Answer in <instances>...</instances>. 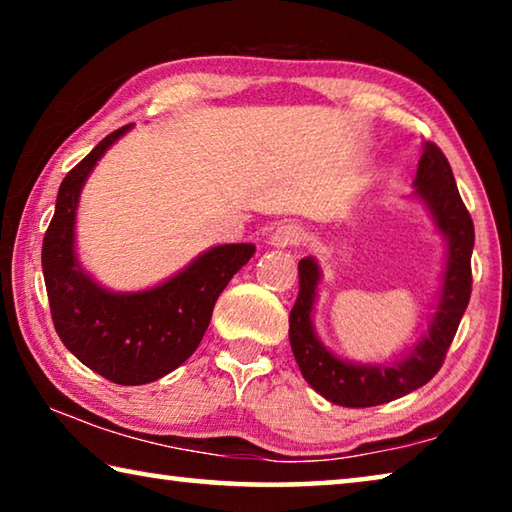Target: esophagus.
<instances>
[{"label": "esophagus", "mask_w": 512, "mask_h": 512, "mask_svg": "<svg viewBox=\"0 0 512 512\" xmlns=\"http://www.w3.org/2000/svg\"><path fill=\"white\" fill-rule=\"evenodd\" d=\"M302 239H305V230L296 223H282L277 225V230L271 235V246L275 248H291L300 246Z\"/></svg>", "instance_id": "obj_1"}]
</instances>
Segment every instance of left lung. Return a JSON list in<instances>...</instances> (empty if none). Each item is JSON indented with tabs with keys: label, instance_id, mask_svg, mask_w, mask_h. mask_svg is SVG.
<instances>
[{
	"label": "left lung",
	"instance_id": "1",
	"mask_svg": "<svg viewBox=\"0 0 512 512\" xmlns=\"http://www.w3.org/2000/svg\"><path fill=\"white\" fill-rule=\"evenodd\" d=\"M415 196H420L433 214L438 230L447 237V268L440 291L436 316L431 320L429 336L415 345V350L393 366H354L336 359L318 341L311 325V309L320 280L314 257L300 259V291L289 314V341L302 377L332 404L366 409L393 402L397 397L427 384L443 366L452 345L458 323L467 309L472 293V248L474 223L458 194L452 167L436 144H424V153L415 173Z\"/></svg>",
	"mask_w": 512,
	"mask_h": 512
}]
</instances>
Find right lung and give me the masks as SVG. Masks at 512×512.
I'll list each match as a JSON object with an SVG mask.
<instances>
[{
  "label": "right lung",
  "instance_id": "right-lung-1",
  "mask_svg": "<svg viewBox=\"0 0 512 512\" xmlns=\"http://www.w3.org/2000/svg\"><path fill=\"white\" fill-rule=\"evenodd\" d=\"M128 128L131 124L103 137L60 183L54 219L42 241V273L51 320L65 348L97 375L140 386L192 357L221 291L255 255V246H216L149 291L112 293L99 287L74 255L76 205L94 164Z\"/></svg>",
  "mask_w": 512,
  "mask_h": 512
}]
</instances>
